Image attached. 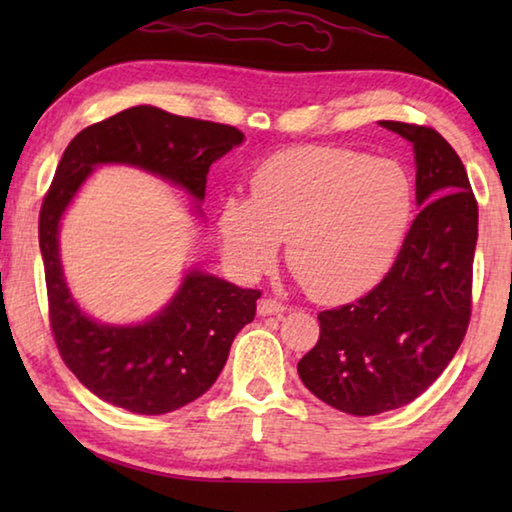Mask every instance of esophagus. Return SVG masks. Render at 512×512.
<instances>
[{
  "mask_svg": "<svg viewBox=\"0 0 512 512\" xmlns=\"http://www.w3.org/2000/svg\"><path fill=\"white\" fill-rule=\"evenodd\" d=\"M282 311H287V307H284L282 302L275 300V298H262V300H259V305H257L259 316H280Z\"/></svg>",
  "mask_w": 512,
  "mask_h": 512,
  "instance_id": "1",
  "label": "esophagus"
}]
</instances>
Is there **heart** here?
<instances>
[{
	"label": "heart",
	"instance_id": "heart-1",
	"mask_svg": "<svg viewBox=\"0 0 512 512\" xmlns=\"http://www.w3.org/2000/svg\"><path fill=\"white\" fill-rule=\"evenodd\" d=\"M413 214V180L400 162L332 146L268 158L248 198H225L219 225L241 271L271 268L289 241L291 273L327 302L359 298L386 275Z\"/></svg>",
	"mask_w": 512,
	"mask_h": 512
}]
</instances>
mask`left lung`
I'll list each match as a JSON object with an SVG mask.
<instances>
[{"mask_svg": "<svg viewBox=\"0 0 512 512\" xmlns=\"http://www.w3.org/2000/svg\"><path fill=\"white\" fill-rule=\"evenodd\" d=\"M415 151L422 205L391 271L350 305L318 314V343L298 375L325 404L377 415L413 402L440 377L472 316L479 205L458 153L431 126L379 121Z\"/></svg>", "mask_w": 512, "mask_h": 512, "instance_id": "obj_1", "label": "left lung"}]
</instances>
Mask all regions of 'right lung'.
<instances>
[{"label":"right lung","mask_w":512,"mask_h":512,"mask_svg":"<svg viewBox=\"0 0 512 512\" xmlns=\"http://www.w3.org/2000/svg\"><path fill=\"white\" fill-rule=\"evenodd\" d=\"M241 142L244 133L235 126L135 106L83 128L60 158L38 223L49 327L65 366L99 400L142 415L194 402L221 375L237 332L255 318L262 291L192 271L149 323H94L65 284L58 257L60 216L94 164L103 162L135 164L203 201L212 162Z\"/></svg>","instance_id":"add662e5"}]
</instances>
